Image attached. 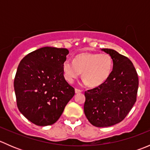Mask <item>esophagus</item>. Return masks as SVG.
<instances>
[{
  "label": "esophagus",
  "instance_id": "1",
  "mask_svg": "<svg viewBox=\"0 0 150 150\" xmlns=\"http://www.w3.org/2000/svg\"><path fill=\"white\" fill-rule=\"evenodd\" d=\"M75 93H81V92H82V91L80 90V89L75 88Z\"/></svg>",
  "mask_w": 150,
  "mask_h": 150
}]
</instances>
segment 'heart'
Returning <instances> with one entry per match:
<instances>
[{"label": "heart", "mask_w": 150, "mask_h": 150, "mask_svg": "<svg viewBox=\"0 0 150 150\" xmlns=\"http://www.w3.org/2000/svg\"><path fill=\"white\" fill-rule=\"evenodd\" d=\"M112 59L107 54H79L74 61L67 59L63 62V72L66 80L73 83L83 72L85 83L91 87L103 84L112 71Z\"/></svg>", "instance_id": "heart-1"}]
</instances>
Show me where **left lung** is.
<instances>
[{"instance_id": "obj_1", "label": "left lung", "mask_w": 150, "mask_h": 150, "mask_svg": "<svg viewBox=\"0 0 150 150\" xmlns=\"http://www.w3.org/2000/svg\"><path fill=\"white\" fill-rule=\"evenodd\" d=\"M112 59L110 78L98 87L85 91L84 112L96 127H109L121 122L137 101L139 78L131 60L110 48H102Z\"/></svg>"}]
</instances>
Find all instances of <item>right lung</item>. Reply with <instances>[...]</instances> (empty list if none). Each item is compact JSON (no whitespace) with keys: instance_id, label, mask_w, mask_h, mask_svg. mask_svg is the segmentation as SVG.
Wrapping results in <instances>:
<instances>
[{"instance_id":"obj_1","label":"right lung","mask_w":150,"mask_h":150,"mask_svg":"<svg viewBox=\"0 0 150 150\" xmlns=\"http://www.w3.org/2000/svg\"><path fill=\"white\" fill-rule=\"evenodd\" d=\"M67 48L43 47L25 56L19 63L13 86L20 112L40 126L54 124L75 95L65 81L63 62Z\"/></svg>"}]
</instances>
